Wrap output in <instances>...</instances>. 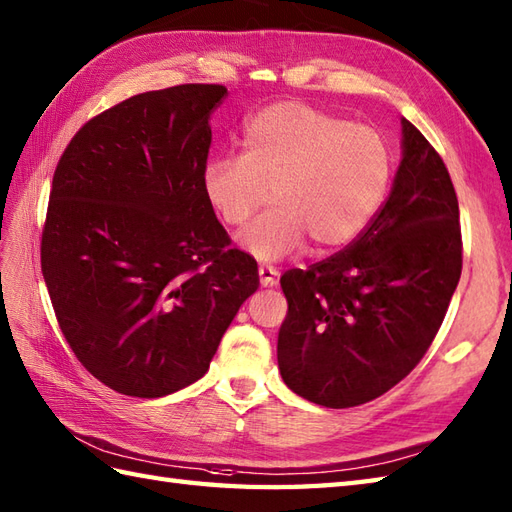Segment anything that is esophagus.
I'll return each mask as SVG.
<instances>
[{"label": "esophagus", "instance_id": "34e87169", "mask_svg": "<svg viewBox=\"0 0 512 512\" xmlns=\"http://www.w3.org/2000/svg\"><path fill=\"white\" fill-rule=\"evenodd\" d=\"M260 287H274L278 282V269L274 267H258Z\"/></svg>", "mask_w": 512, "mask_h": 512}]
</instances>
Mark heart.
<instances>
[{
	"instance_id": "obj_1",
	"label": "heart",
	"mask_w": 512,
	"mask_h": 512,
	"mask_svg": "<svg viewBox=\"0 0 512 512\" xmlns=\"http://www.w3.org/2000/svg\"><path fill=\"white\" fill-rule=\"evenodd\" d=\"M392 177V153L383 135L350 124L304 102L285 100L249 118L243 155L206 162L201 184L219 219L241 230L258 260H278L309 238L313 252H333L366 232Z\"/></svg>"
}]
</instances>
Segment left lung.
<instances>
[{"mask_svg":"<svg viewBox=\"0 0 512 512\" xmlns=\"http://www.w3.org/2000/svg\"><path fill=\"white\" fill-rule=\"evenodd\" d=\"M390 197L357 241L280 278L278 368L302 399L344 410L385 394L434 342L462 271L449 170L410 120Z\"/></svg>","mask_w":512,"mask_h":512,"instance_id":"left-lung-1","label":"left lung"}]
</instances>
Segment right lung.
<instances>
[{
    "mask_svg": "<svg viewBox=\"0 0 512 512\" xmlns=\"http://www.w3.org/2000/svg\"><path fill=\"white\" fill-rule=\"evenodd\" d=\"M223 85H177L85 122L54 170L41 271L76 359L107 388L157 399L195 383L241 304L256 260L201 184Z\"/></svg>",
    "mask_w": 512,
    "mask_h": 512,
    "instance_id": "add662e5",
    "label": "right lung"
}]
</instances>
